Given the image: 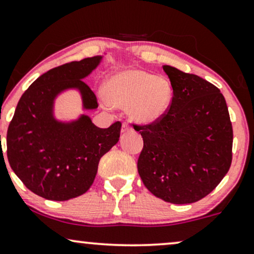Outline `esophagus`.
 Masks as SVG:
<instances>
[{
  "mask_svg": "<svg viewBox=\"0 0 254 254\" xmlns=\"http://www.w3.org/2000/svg\"><path fill=\"white\" fill-rule=\"evenodd\" d=\"M127 131H132V127L129 123L124 122L123 125H122V132H127Z\"/></svg>",
  "mask_w": 254,
  "mask_h": 254,
  "instance_id": "obj_1",
  "label": "esophagus"
}]
</instances>
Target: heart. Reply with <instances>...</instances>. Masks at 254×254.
<instances>
[{"label": "heart", "mask_w": 254, "mask_h": 254, "mask_svg": "<svg viewBox=\"0 0 254 254\" xmlns=\"http://www.w3.org/2000/svg\"><path fill=\"white\" fill-rule=\"evenodd\" d=\"M105 96L115 107H129V115L134 122L151 124L169 110L172 90L164 77L143 70H124L109 78Z\"/></svg>", "instance_id": "obj_1"}]
</instances>
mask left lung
I'll list each match as a JSON object with an SVG mask.
<instances>
[{
  "instance_id": "left-lung-1",
  "label": "left lung",
  "mask_w": 254,
  "mask_h": 254,
  "mask_svg": "<svg viewBox=\"0 0 254 254\" xmlns=\"http://www.w3.org/2000/svg\"><path fill=\"white\" fill-rule=\"evenodd\" d=\"M173 90L166 114L133 125L143 137L137 169L151 193L191 204L212 192L232 162L233 130L220 90L193 73L163 66Z\"/></svg>"
}]
</instances>
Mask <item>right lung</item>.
<instances>
[{"instance_id":"1","label":"right lung","mask_w":254,"mask_h":254,"mask_svg":"<svg viewBox=\"0 0 254 254\" xmlns=\"http://www.w3.org/2000/svg\"><path fill=\"white\" fill-rule=\"evenodd\" d=\"M88 57L49 70L25 90L7 132V157L12 171L35 194L63 201L85 193L95 181L98 163L120 139L121 122L101 129L88 116L71 123L56 121L54 99L65 89H78L84 109L98 107L83 82L101 62Z\"/></svg>"}]
</instances>
